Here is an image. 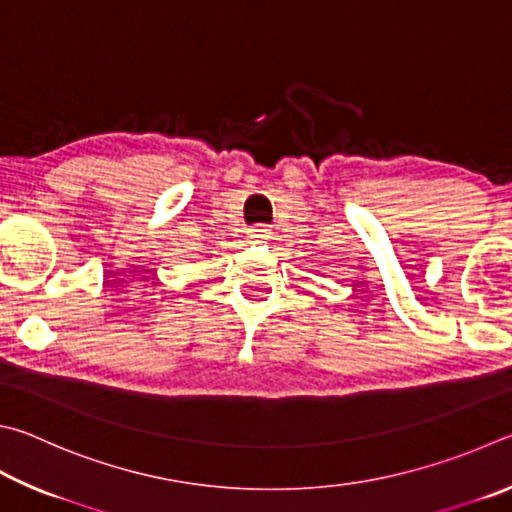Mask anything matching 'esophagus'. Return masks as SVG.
<instances>
[{
	"mask_svg": "<svg viewBox=\"0 0 512 512\" xmlns=\"http://www.w3.org/2000/svg\"><path fill=\"white\" fill-rule=\"evenodd\" d=\"M247 238H249V242H267V240H272V231L267 227H254L247 231Z\"/></svg>",
	"mask_w": 512,
	"mask_h": 512,
	"instance_id": "1",
	"label": "esophagus"
}]
</instances>
